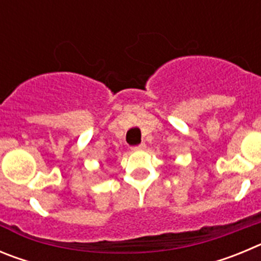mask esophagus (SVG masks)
Instances as JSON below:
<instances>
[{"instance_id": "34e87169", "label": "esophagus", "mask_w": 261, "mask_h": 261, "mask_svg": "<svg viewBox=\"0 0 261 261\" xmlns=\"http://www.w3.org/2000/svg\"><path fill=\"white\" fill-rule=\"evenodd\" d=\"M145 147H146V145H145L144 142H142V144L136 145V146H133V147H132V150H135V151H137V150H144Z\"/></svg>"}]
</instances>
